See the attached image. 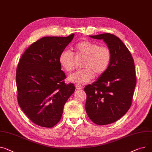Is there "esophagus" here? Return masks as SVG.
I'll return each mask as SVG.
<instances>
[{
    "label": "esophagus",
    "instance_id": "34e87169",
    "mask_svg": "<svg viewBox=\"0 0 152 152\" xmlns=\"http://www.w3.org/2000/svg\"><path fill=\"white\" fill-rule=\"evenodd\" d=\"M75 88H76V89H77V90H82L83 89V86L81 85H76Z\"/></svg>",
    "mask_w": 152,
    "mask_h": 152
}]
</instances>
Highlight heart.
I'll use <instances>...</instances> for the list:
<instances>
[{"mask_svg":"<svg viewBox=\"0 0 152 152\" xmlns=\"http://www.w3.org/2000/svg\"><path fill=\"white\" fill-rule=\"evenodd\" d=\"M77 55L85 58L82 67L69 76L70 82L78 85H85L94 78L99 76L107 70L112 59V52L106 46H99L96 42L82 40L74 46ZM59 62L66 72H71L75 68L74 55L68 50L62 51L59 56Z\"/></svg>","mask_w":152,"mask_h":152,"instance_id":"b5f03b06","label":"heart"}]
</instances>
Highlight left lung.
<instances>
[{
  "label": "left lung",
  "instance_id": "obj_1",
  "mask_svg": "<svg viewBox=\"0 0 152 152\" xmlns=\"http://www.w3.org/2000/svg\"><path fill=\"white\" fill-rule=\"evenodd\" d=\"M90 37L102 39L112 52L107 70L84 88L88 117L98 125H105L119 120L130 108L136 85L134 62L125 45L113 34Z\"/></svg>",
  "mask_w": 152,
  "mask_h": 152
}]
</instances>
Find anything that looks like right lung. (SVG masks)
<instances>
[{"instance_id":"add662e5","label":"right lung","mask_w":152,"mask_h":152,"mask_svg":"<svg viewBox=\"0 0 152 152\" xmlns=\"http://www.w3.org/2000/svg\"><path fill=\"white\" fill-rule=\"evenodd\" d=\"M66 37H44L33 43L22 55L16 69L18 102L29 120L51 128L61 118L64 106L75 91L59 62L61 52L72 40Z\"/></svg>"}]
</instances>
